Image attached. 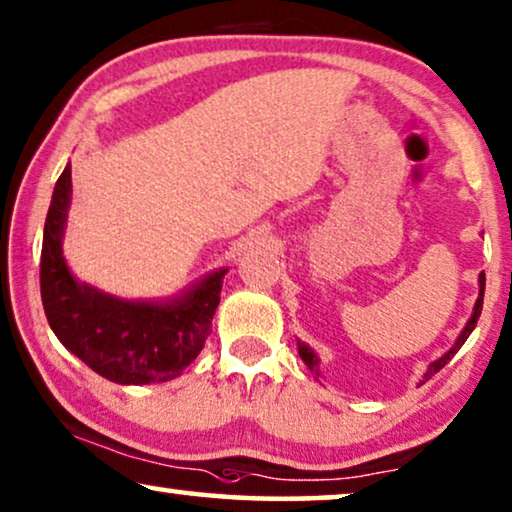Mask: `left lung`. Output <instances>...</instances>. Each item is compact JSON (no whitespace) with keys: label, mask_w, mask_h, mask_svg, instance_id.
Returning <instances> with one entry per match:
<instances>
[{"label":"left lung","mask_w":512,"mask_h":512,"mask_svg":"<svg viewBox=\"0 0 512 512\" xmlns=\"http://www.w3.org/2000/svg\"><path fill=\"white\" fill-rule=\"evenodd\" d=\"M483 295H485V272H480V298L476 300V307H473V316L469 318V323H466V328L462 330V335L457 337L455 346L450 348V351L443 355V358H439L436 362H432V365H429L427 374H425V381L432 379L436 372H441V369L450 362V358H453V355L459 351V348H462V344L466 342V339H469V335L473 332V328H476V323H478V318H480V311H483ZM298 353H300V358L305 360V365L309 369H314V372L318 374V369H316L318 367V358H316L314 351H311V348L305 342H298ZM425 381H422V383H425Z\"/></svg>","instance_id":"obj_1"}]
</instances>
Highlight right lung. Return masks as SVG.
<instances>
[{
  "label": "right lung",
  "instance_id": "1",
  "mask_svg": "<svg viewBox=\"0 0 512 512\" xmlns=\"http://www.w3.org/2000/svg\"><path fill=\"white\" fill-rule=\"evenodd\" d=\"M69 201L71 164L55 184L43 228L41 300L50 328L73 355L108 381L140 385L180 376L210 337L226 270L207 274L166 305L117 300L78 284L62 256Z\"/></svg>",
  "mask_w": 512,
  "mask_h": 512
}]
</instances>
